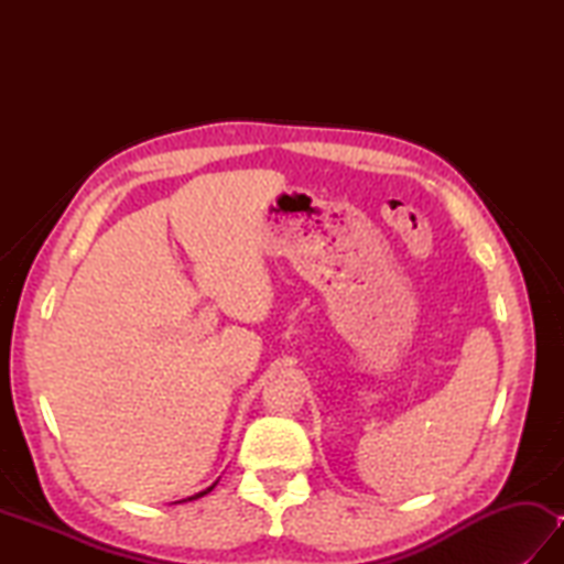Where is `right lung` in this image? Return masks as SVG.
<instances>
[{
  "instance_id": "right-lung-1",
  "label": "right lung",
  "mask_w": 564,
  "mask_h": 564,
  "mask_svg": "<svg viewBox=\"0 0 564 564\" xmlns=\"http://www.w3.org/2000/svg\"><path fill=\"white\" fill-rule=\"evenodd\" d=\"M215 485H210L208 489H203V492H198V495H194V497H188V499H182V501H191V499H198V497H203V495H208L210 492V489H213ZM176 505H178V501H176Z\"/></svg>"
}]
</instances>
